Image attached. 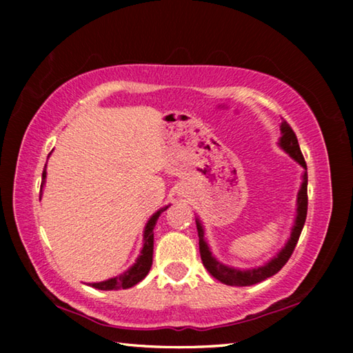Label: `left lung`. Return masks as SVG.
<instances>
[{
	"mask_svg": "<svg viewBox=\"0 0 353 353\" xmlns=\"http://www.w3.org/2000/svg\"><path fill=\"white\" fill-rule=\"evenodd\" d=\"M277 145L283 149V151L290 155L292 160L302 166L303 174H302V183L301 188H299L297 193V202H296V218L294 224L291 227V234L288 241L285 243V246L279 250L277 255H274L272 259L265 263L263 266L252 268V270H236V268L227 266L224 263L216 260V256H213L210 248L205 241L204 236V227L199 218H196V227H198V235H199V252H201V260L204 263L205 270L212 274V276L219 280L221 283L230 285V286H250L255 283H260L268 277H272L274 274H277L285 263L290 260V256L294 250L296 244L299 241V236H301V232L303 229V224H305L307 219V208H308V198H307V185H308V176H307V163L303 160V155L301 152V148H299L297 137L294 130L286 121H282L280 124V139Z\"/></svg>",
	"mask_w": 353,
	"mask_h": 353,
	"instance_id": "8db88e82",
	"label": "left lung"
}]
</instances>
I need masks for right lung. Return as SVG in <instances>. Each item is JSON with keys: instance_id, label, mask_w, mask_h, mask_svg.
Masks as SVG:
<instances>
[{"instance_id": "add662e5", "label": "right lung", "mask_w": 353, "mask_h": 353, "mask_svg": "<svg viewBox=\"0 0 353 353\" xmlns=\"http://www.w3.org/2000/svg\"><path fill=\"white\" fill-rule=\"evenodd\" d=\"M45 179H46V165L43 170V174H41V187H40V199H41V191H43V185H45ZM170 205H165L163 208L155 212L151 218L148 219V223L145 225V232H143V248L140 255L137 256V260L129 270L124 271L123 274H119L117 277L107 279L104 282H98V283H88L93 288L97 290H103V291H112V290H128L132 288L134 285L141 282L143 279L148 276L149 270L152 266V252H154V227L155 223L162 212H165Z\"/></svg>"}]
</instances>
